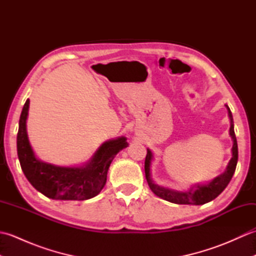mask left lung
I'll return each mask as SVG.
<instances>
[{"instance_id":"1","label":"left lung","mask_w":256,"mask_h":256,"mask_svg":"<svg viewBox=\"0 0 256 256\" xmlns=\"http://www.w3.org/2000/svg\"><path fill=\"white\" fill-rule=\"evenodd\" d=\"M226 108L228 110V116H229V118H230L229 134L232 138L233 145L231 150L232 157L230 162H228L224 172L221 174V175H219L218 177H216L214 179H212L210 182L196 184L189 189L184 190V192H179V190L162 187V186H160V184H155L153 179H152L150 166H152V160H153L154 156H153V153H152V150L148 148V154H146V158H145V177H146V180L148 182L150 190L157 196V197L177 204L200 206L216 199L226 189L228 184H229L231 180L233 174L236 172V167L238 164V143H236V138L234 134V124H233V118H232V113L230 111V108L226 104Z\"/></svg>"}]
</instances>
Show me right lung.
<instances>
[{"label":"right lung","mask_w":256,"mask_h":256,"mask_svg":"<svg viewBox=\"0 0 256 256\" xmlns=\"http://www.w3.org/2000/svg\"><path fill=\"white\" fill-rule=\"evenodd\" d=\"M30 100L20 113L18 133V155L25 177L32 186L55 200H86L106 186L108 167L120 150L128 148L126 138L108 140L82 166H58L37 158L27 135Z\"/></svg>","instance_id":"1"}]
</instances>
